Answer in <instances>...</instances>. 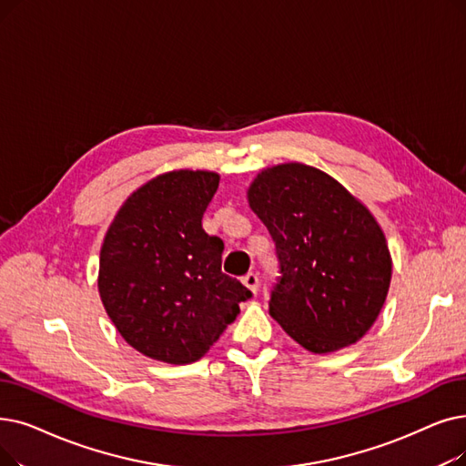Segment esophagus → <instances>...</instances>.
Returning <instances> with one entry per match:
<instances>
[{"label":"esophagus","instance_id":"esophagus-1","mask_svg":"<svg viewBox=\"0 0 466 466\" xmlns=\"http://www.w3.org/2000/svg\"><path fill=\"white\" fill-rule=\"evenodd\" d=\"M241 281H244V286H246L248 289H251L253 293H257V289H258V276H257L255 272H248L244 278H241Z\"/></svg>","mask_w":466,"mask_h":466}]
</instances>
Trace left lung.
<instances>
[{"label":"left lung","instance_id":"obj_1","mask_svg":"<svg viewBox=\"0 0 466 466\" xmlns=\"http://www.w3.org/2000/svg\"><path fill=\"white\" fill-rule=\"evenodd\" d=\"M248 198L276 246L272 318L310 352L354 345L377 319L392 276L373 215L333 177L302 164L265 169Z\"/></svg>","mask_w":466,"mask_h":466}]
</instances>
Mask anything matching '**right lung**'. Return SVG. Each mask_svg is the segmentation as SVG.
Returning <instances> with one entry per match:
<instances>
[{
  "instance_id": "obj_1",
  "label": "right lung",
  "mask_w": 466,
  "mask_h": 466,
  "mask_svg": "<svg viewBox=\"0 0 466 466\" xmlns=\"http://www.w3.org/2000/svg\"><path fill=\"white\" fill-rule=\"evenodd\" d=\"M218 175L173 171L127 198L100 249L98 291L116 329L148 358L192 363L253 297L222 274V239L201 228Z\"/></svg>"
}]
</instances>
